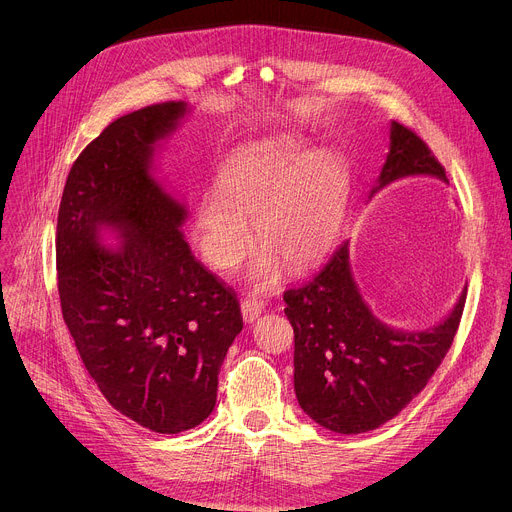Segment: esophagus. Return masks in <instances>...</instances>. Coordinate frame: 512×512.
<instances>
[{"label":"esophagus","instance_id":"obj_1","mask_svg":"<svg viewBox=\"0 0 512 512\" xmlns=\"http://www.w3.org/2000/svg\"><path fill=\"white\" fill-rule=\"evenodd\" d=\"M263 312H265V304L257 298H245L241 302V314H243V320L247 324H253Z\"/></svg>","mask_w":512,"mask_h":512}]
</instances>
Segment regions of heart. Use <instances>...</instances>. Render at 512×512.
<instances>
[{"instance_id": "b5f03b06", "label": "heart", "mask_w": 512, "mask_h": 512, "mask_svg": "<svg viewBox=\"0 0 512 512\" xmlns=\"http://www.w3.org/2000/svg\"><path fill=\"white\" fill-rule=\"evenodd\" d=\"M348 202L342 160L316 150L306 154L302 139L271 135L247 141L229 156L221 186L208 188L196 206L192 237L216 269L233 267L251 243L261 245L249 279L271 289L289 269H306L332 247Z\"/></svg>"}]
</instances>
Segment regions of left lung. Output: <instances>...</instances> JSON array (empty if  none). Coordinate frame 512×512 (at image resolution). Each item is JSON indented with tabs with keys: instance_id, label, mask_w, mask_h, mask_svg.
<instances>
[{
	"instance_id": "1",
	"label": "left lung",
	"mask_w": 512,
	"mask_h": 512,
	"mask_svg": "<svg viewBox=\"0 0 512 512\" xmlns=\"http://www.w3.org/2000/svg\"><path fill=\"white\" fill-rule=\"evenodd\" d=\"M389 139V154L371 196L411 176H433L448 184L442 164L411 129L391 121ZM283 300L294 326L298 403L318 425L350 435L377 429L421 393L454 342L466 287L452 312L435 326H389L362 300L346 241L310 283L287 289Z\"/></svg>"
}]
</instances>
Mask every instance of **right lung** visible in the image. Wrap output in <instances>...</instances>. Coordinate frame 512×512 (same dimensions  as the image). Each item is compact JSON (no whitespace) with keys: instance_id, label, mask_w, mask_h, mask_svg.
Segmentation results:
<instances>
[{"instance_id":"obj_1","label":"right lung","mask_w":512,"mask_h":512,"mask_svg":"<svg viewBox=\"0 0 512 512\" xmlns=\"http://www.w3.org/2000/svg\"><path fill=\"white\" fill-rule=\"evenodd\" d=\"M184 101L119 117L72 164L56 227L62 318L103 397L156 433L200 425L243 330L235 291L190 251L184 202L156 178V152ZM113 236L117 246H105Z\"/></svg>"}]
</instances>
